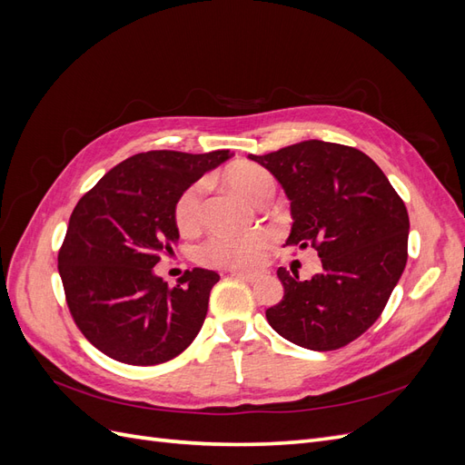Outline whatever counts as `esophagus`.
<instances>
[{
	"label": "esophagus",
	"instance_id": "obj_1",
	"mask_svg": "<svg viewBox=\"0 0 465 465\" xmlns=\"http://www.w3.org/2000/svg\"><path fill=\"white\" fill-rule=\"evenodd\" d=\"M232 277L248 281V283H254V281L260 279V273H248V272H232Z\"/></svg>",
	"mask_w": 465,
	"mask_h": 465
}]
</instances>
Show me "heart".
I'll return each mask as SVG.
<instances>
[{
  "label": "heart",
  "instance_id": "obj_1",
  "mask_svg": "<svg viewBox=\"0 0 465 465\" xmlns=\"http://www.w3.org/2000/svg\"><path fill=\"white\" fill-rule=\"evenodd\" d=\"M224 182L238 195L250 203L260 205L272 198L275 190L273 176L258 164H234L224 171ZM203 182H195L190 188L182 192L174 207V219L180 232L192 234L202 227L203 219ZM272 242L270 232L252 231L242 234L213 232L198 248V260L211 267H231V270H244V267L256 265L263 252Z\"/></svg>",
  "mask_w": 465,
  "mask_h": 465
}]
</instances>
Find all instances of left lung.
<instances>
[{
	"label": "left lung",
	"mask_w": 465,
	"mask_h": 465,
	"mask_svg": "<svg viewBox=\"0 0 465 465\" xmlns=\"http://www.w3.org/2000/svg\"><path fill=\"white\" fill-rule=\"evenodd\" d=\"M250 159L265 166L291 200L287 246L314 248L323 267L306 281L279 267L285 294L265 318L294 345L341 349L380 318L403 273L405 203L355 147L311 139Z\"/></svg>",
	"instance_id": "left-lung-1"
}]
</instances>
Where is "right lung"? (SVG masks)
<instances>
[{
    "label": "right lung",
    "mask_w": 465,
    "mask_h": 465,
    "mask_svg": "<svg viewBox=\"0 0 465 465\" xmlns=\"http://www.w3.org/2000/svg\"><path fill=\"white\" fill-rule=\"evenodd\" d=\"M229 157V149L137 153L77 202L58 272L75 326L110 359L161 364L200 333L219 275L195 267L168 287L153 267L178 238L174 207L182 192Z\"/></svg>",
    "instance_id": "obj_1"
}]
</instances>
